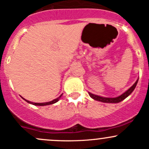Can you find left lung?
<instances>
[{"mask_svg":"<svg viewBox=\"0 0 149 149\" xmlns=\"http://www.w3.org/2000/svg\"><path fill=\"white\" fill-rule=\"evenodd\" d=\"M139 79L136 80L134 84L130 88H129L126 92H125L123 94H122L121 95L118 96V97H101V96L97 95H94L93 93L88 92L89 95L92 97L93 99L97 101H100V102H107V103H118V102H121L123 100H125L126 97H128L129 95L134 91V90L135 89L137 83H138Z\"/></svg>","mask_w":149,"mask_h":149,"instance_id":"left-lung-1","label":"left lung"}]
</instances>
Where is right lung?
Here are the masks:
<instances>
[{
	"mask_svg": "<svg viewBox=\"0 0 149 149\" xmlns=\"http://www.w3.org/2000/svg\"><path fill=\"white\" fill-rule=\"evenodd\" d=\"M61 95H62V94H61V95H60L59 97H57V98L54 99V100H53L50 101V102H42V103H37V102H29V100H27L24 99L23 97H22V98L23 99V100H25L26 102H29V103H30V104H34V105H37V106H45V105H49V104H54V103H56V102H58V101L59 100V99L61 98Z\"/></svg>",
	"mask_w": 149,
	"mask_h": 149,
	"instance_id": "1",
	"label": "right lung"
}]
</instances>
